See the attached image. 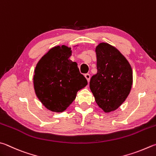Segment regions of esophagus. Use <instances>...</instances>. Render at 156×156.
Masks as SVG:
<instances>
[{
  "instance_id": "esophagus-1",
  "label": "esophagus",
  "mask_w": 156,
  "mask_h": 156,
  "mask_svg": "<svg viewBox=\"0 0 156 156\" xmlns=\"http://www.w3.org/2000/svg\"><path fill=\"white\" fill-rule=\"evenodd\" d=\"M84 77L86 78V79L87 80L88 83H89L90 78V76L89 74V73H86V74H84Z\"/></svg>"
}]
</instances>
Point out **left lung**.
Wrapping results in <instances>:
<instances>
[{
  "label": "left lung",
  "mask_w": 156,
  "mask_h": 156,
  "mask_svg": "<svg viewBox=\"0 0 156 156\" xmlns=\"http://www.w3.org/2000/svg\"><path fill=\"white\" fill-rule=\"evenodd\" d=\"M98 72L90 89L98 106L108 113L117 110L129 94L133 72L128 61L115 46L101 42L95 47Z\"/></svg>",
  "instance_id": "8db88e82"
}]
</instances>
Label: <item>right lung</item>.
Masks as SVG:
<instances>
[{
	"mask_svg": "<svg viewBox=\"0 0 156 156\" xmlns=\"http://www.w3.org/2000/svg\"><path fill=\"white\" fill-rule=\"evenodd\" d=\"M72 54L70 47L55 46L42 56L35 67V93L41 104L52 112L66 110L76 99L78 90L87 85L78 64L69 59Z\"/></svg>",
	"mask_w": 156,
	"mask_h": 156,
	"instance_id": "1",
	"label": "right lung"
}]
</instances>
